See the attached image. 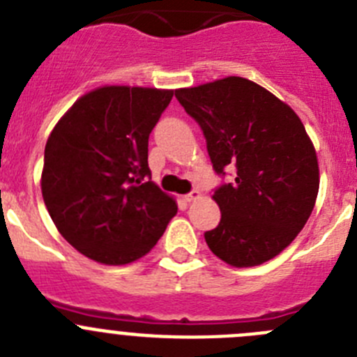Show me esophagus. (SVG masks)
Masks as SVG:
<instances>
[{"instance_id": "1", "label": "esophagus", "mask_w": 357, "mask_h": 357, "mask_svg": "<svg viewBox=\"0 0 357 357\" xmlns=\"http://www.w3.org/2000/svg\"><path fill=\"white\" fill-rule=\"evenodd\" d=\"M199 195H201V192H199V190H192L190 194H186L185 197H183V201H185V202H192V201H195V199H197Z\"/></svg>"}]
</instances>
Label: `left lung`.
I'll use <instances>...</instances> for the list:
<instances>
[{"label": "left lung", "mask_w": 357, "mask_h": 357, "mask_svg": "<svg viewBox=\"0 0 357 357\" xmlns=\"http://www.w3.org/2000/svg\"><path fill=\"white\" fill-rule=\"evenodd\" d=\"M197 121L218 176L234 169L213 199L222 218L204 232L209 250L234 268L269 261L291 245L319 192L317 155L287 103L243 77L176 91Z\"/></svg>", "instance_id": "obj_1"}]
</instances>
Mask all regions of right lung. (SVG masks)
Instances as JSON below:
<instances>
[{
  "mask_svg": "<svg viewBox=\"0 0 357 357\" xmlns=\"http://www.w3.org/2000/svg\"><path fill=\"white\" fill-rule=\"evenodd\" d=\"M174 91L105 86L81 96L45 144L42 195L63 238L102 264L146 255L176 215L151 181L148 139Z\"/></svg>",
  "mask_w": 357,
  "mask_h": 357,
  "instance_id": "add662e5",
  "label": "right lung"
}]
</instances>
